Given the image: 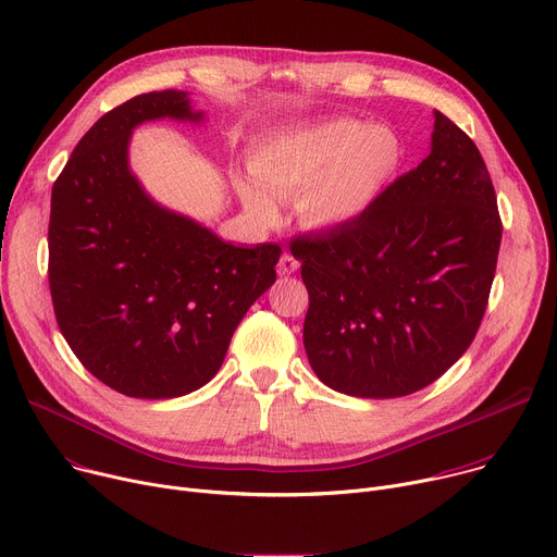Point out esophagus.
Segmentation results:
<instances>
[{
	"label": "esophagus",
	"instance_id": "34e87169",
	"mask_svg": "<svg viewBox=\"0 0 557 557\" xmlns=\"http://www.w3.org/2000/svg\"><path fill=\"white\" fill-rule=\"evenodd\" d=\"M299 269V262L290 256V252H282V258H280V262H277V273L280 275H290V273H295Z\"/></svg>",
	"mask_w": 557,
	"mask_h": 557
}]
</instances>
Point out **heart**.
Wrapping results in <instances>:
<instances>
[{
    "label": "heart",
    "instance_id": "b5f03b06",
    "mask_svg": "<svg viewBox=\"0 0 557 557\" xmlns=\"http://www.w3.org/2000/svg\"><path fill=\"white\" fill-rule=\"evenodd\" d=\"M399 139L386 126L329 120L282 135L250 158L256 182H242L244 207L262 222L277 218L273 199L295 201L311 228H335L360 218L393 180Z\"/></svg>",
    "mask_w": 557,
    "mask_h": 557
}]
</instances>
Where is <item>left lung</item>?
<instances>
[{
  "label": "left lung",
  "mask_w": 557,
  "mask_h": 557,
  "mask_svg": "<svg viewBox=\"0 0 557 557\" xmlns=\"http://www.w3.org/2000/svg\"><path fill=\"white\" fill-rule=\"evenodd\" d=\"M431 153L356 220L290 242L309 290L305 348L333 391L388 399L444 375L471 346L502 222L473 139L433 113Z\"/></svg>",
  "instance_id": "8db88e82"
}]
</instances>
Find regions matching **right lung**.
I'll return each mask as SVG.
<instances>
[{"label":"right lung","mask_w":557,"mask_h":557,"mask_svg":"<svg viewBox=\"0 0 557 557\" xmlns=\"http://www.w3.org/2000/svg\"><path fill=\"white\" fill-rule=\"evenodd\" d=\"M164 117L205 113L184 90L128 99L79 139L50 195L48 284L60 331L88 373L141 399L180 397L215 377L282 252L224 242L144 190L128 141L135 126Z\"/></svg>","instance_id":"1"}]
</instances>
